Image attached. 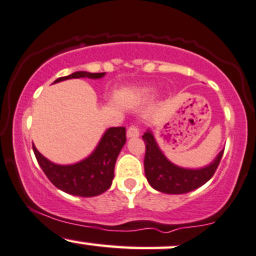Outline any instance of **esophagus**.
Wrapping results in <instances>:
<instances>
[{"label": "esophagus", "mask_w": 256, "mask_h": 256, "mask_svg": "<svg viewBox=\"0 0 256 256\" xmlns=\"http://www.w3.org/2000/svg\"><path fill=\"white\" fill-rule=\"evenodd\" d=\"M140 132H139V128H138L136 124H132L130 127L127 129V136L128 138H136L139 136Z\"/></svg>", "instance_id": "obj_1"}]
</instances>
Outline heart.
I'll list each match as a JSON object with an SVG mask.
<instances>
[{
    "mask_svg": "<svg viewBox=\"0 0 256 256\" xmlns=\"http://www.w3.org/2000/svg\"><path fill=\"white\" fill-rule=\"evenodd\" d=\"M150 91H151L150 88H141L138 91V96H147L150 93Z\"/></svg>",
    "mask_w": 256,
    "mask_h": 256,
    "instance_id": "obj_1",
    "label": "heart"
}]
</instances>
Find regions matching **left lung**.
I'll return each instance as SVG.
<instances>
[{
    "label": "left lung",
    "mask_w": 256,
    "mask_h": 256,
    "mask_svg": "<svg viewBox=\"0 0 256 256\" xmlns=\"http://www.w3.org/2000/svg\"><path fill=\"white\" fill-rule=\"evenodd\" d=\"M142 139L146 146L144 166L147 181L151 187L166 194H184L205 184L214 175L224 153V150L219 152L218 157L202 169H183L168 160L151 130H147Z\"/></svg>",
    "instance_id": "1"
}]
</instances>
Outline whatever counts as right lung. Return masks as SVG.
Masks as SVG:
<instances>
[{
	"label": "right lung",
	"instance_id": "add662e5",
	"mask_svg": "<svg viewBox=\"0 0 256 256\" xmlns=\"http://www.w3.org/2000/svg\"><path fill=\"white\" fill-rule=\"evenodd\" d=\"M104 75L105 73L75 72L68 76L58 78L55 80V82L67 79H78V78L99 79ZM124 144L126 128H109L99 141L97 148L90 157L72 165H57L51 163L38 152L34 145L32 147L42 170L56 188L61 189L64 193L76 195V196L90 198L104 193L110 188L114 178L116 159Z\"/></svg>",
	"mask_w": 256,
	"mask_h": 256
}]
</instances>
